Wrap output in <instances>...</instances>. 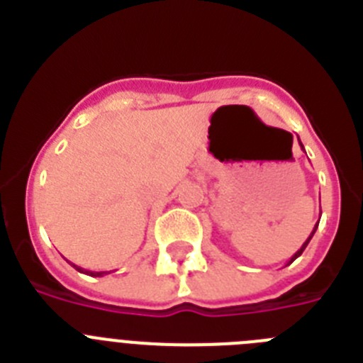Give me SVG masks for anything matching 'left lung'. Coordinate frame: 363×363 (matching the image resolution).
<instances>
[{
	"instance_id": "left-lung-1",
	"label": "left lung",
	"mask_w": 363,
	"mask_h": 363,
	"mask_svg": "<svg viewBox=\"0 0 363 363\" xmlns=\"http://www.w3.org/2000/svg\"><path fill=\"white\" fill-rule=\"evenodd\" d=\"M298 142H300V138H298ZM300 147H301V149H303V145H301V142H300ZM303 150H306V149H303ZM318 221H320V220H318ZM316 229H318V223H316V225H314L313 233H311V234H309V238H307V240H306V242H303V245H301V247H300V249H298V251H296V252H294V255H293V256H291V259H289V262H287V265H289V264H293L294 259H296V258H298V256H300V255H301V252L306 251V247H307V243H309V242H311V238H313V236H314V233H316Z\"/></svg>"
}]
</instances>
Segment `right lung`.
I'll use <instances>...</instances> for the list:
<instances>
[{
	"instance_id": "1",
	"label": "right lung",
	"mask_w": 363,
	"mask_h": 363,
	"mask_svg": "<svg viewBox=\"0 0 363 363\" xmlns=\"http://www.w3.org/2000/svg\"><path fill=\"white\" fill-rule=\"evenodd\" d=\"M70 265H72V267L76 269V271H79V272H85V274H89V277H105V274H108L107 271H99V272H94V271H85V269L78 267V265H74V264H70Z\"/></svg>"
}]
</instances>
